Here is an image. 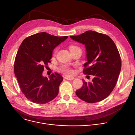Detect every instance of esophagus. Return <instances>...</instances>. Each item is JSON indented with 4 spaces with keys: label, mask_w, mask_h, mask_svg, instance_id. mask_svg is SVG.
<instances>
[{
    "label": "esophagus",
    "mask_w": 135,
    "mask_h": 135,
    "mask_svg": "<svg viewBox=\"0 0 135 135\" xmlns=\"http://www.w3.org/2000/svg\"><path fill=\"white\" fill-rule=\"evenodd\" d=\"M65 78L67 80H73L75 79L74 77H71V76H66L65 77Z\"/></svg>",
    "instance_id": "esophagus-1"
}]
</instances>
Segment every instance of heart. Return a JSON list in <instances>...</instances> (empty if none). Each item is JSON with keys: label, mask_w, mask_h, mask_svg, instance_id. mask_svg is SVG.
Listing matches in <instances>:
<instances>
[{"label": "heart", "mask_w": 135, "mask_h": 135, "mask_svg": "<svg viewBox=\"0 0 135 135\" xmlns=\"http://www.w3.org/2000/svg\"><path fill=\"white\" fill-rule=\"evenodd\" d=\"M80 49V48L78 47V46H70L69 47V50L70 51H71V50H75V49ZM60 70L62 72L68 74H72L74 73L73 70L68 66H63L60 68Z\"/></svg>", "instance_id": "heart-1"}]
</instances>
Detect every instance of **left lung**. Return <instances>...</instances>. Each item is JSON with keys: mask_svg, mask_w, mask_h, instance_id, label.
Listing matches in <instances>:
<instances>
[{"mask_svg": "<svg viewBox=\"0 0 135 135\" xmlns=\"http://www.w3.org/2000/svg\"><path fill=\"white\" fill-rule=\"evenodd\" d=\"M70 38L84 45L87 62L83 73L94 76L92 82L83 79V86L76 94L89 103L104 100L114 89L121 71V61L116 45L107 35L92 30Z\"/></svg>", "mask_w": 135, "mask_h": 135, "instance_id": "8db88e82", "label": "left lung"}]
</instances>
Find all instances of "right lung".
<instances>
[{"label": "right lung", "mask_w": 135, "mask_h": 135, "mask_svg": "<svg viewBox=\"0 0 135 135\" xmlns=\"http://www.w3.org/2000/svg\"><path fill=\"white\" fill-rule=\"evenodd\" d=\"M67 38L42 32L28 37L19 47L14 62L15 76L22 92L32 103L46 104L58 94L62 76L55 73L48 79L43 76V71L51 62L54 49Z\"/></svg>", "instance_id": "1"}]
</instances>
